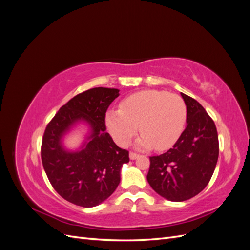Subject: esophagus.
<instances>
[{
	"label": "esophagus",
	"instance_id": "obj_1",
	"mask_svg": "<svg viewBox=\"0 0 250 250\" xmlns=\"http://www.w3.org/2000/svg\"><path fill=\"white\" fill-rule=\"evenodd\" d=\"M129 157H130V160H135V158L139 157V154L135 153V152H130Z\"/></svg>",
	"mask_w": 250,
	"mask_h": 250
}]
</instances>
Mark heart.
<instances>
[{"instance_id": "obj_1", "label": "heart", "mask_w": 250, "mask_h": 250, "mask_svg": "<svg viewBox=\"0 0 250 250\" xmlns=\"http://www.w3.org/2000/svg\"><path fill=\"white\" fill-rule=\"evenodd\" d=\"M187 116V104L180 96L168 90L147 89L127 97L120 109L109 110L106 125L120 145H127L140 125L143 134L139 147L166 150L180 138Z\"/></svg>"}]
</instances>
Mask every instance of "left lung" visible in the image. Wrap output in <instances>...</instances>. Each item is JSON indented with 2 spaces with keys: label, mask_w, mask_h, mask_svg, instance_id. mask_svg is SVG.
Masks as SVG:
<instances>
[{
  "label": "left lung",
  "mask_w": 250,
  "mask_h": 250,
  "mask_svg": "<svg viewBox=\"0 0 250 250\" xmlns=\"http://www.w3.org/2000/svg\"><path fill=\"white\" fill-rule=\"evenodd\" d=\"M187 104V127L167 152L150 156L147 180L171 201L193 198L208 186L219 156L217 128L202 105L181 93Z\"/></svg>",
  "instance_id": "obj_1"
}]
</instances>
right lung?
<instances>
[{"mask_svg": "<svg viewBox=\"0 0 250 250\" xmlns=\"http://www.w3.org/2000/svg\"><path fill=\"white\" fill-rule=\"evenodd\" d=\"M119 96V89L95 87L78 94L59 108L44 130L42 162L54 190L76 206L92 208L116 191L123 164L129 152L118 147L105 126V113ZM84 119L92 134L83 149L70 153L61 145L62 135L76 122Z\"/></svg>", "mask_w": 250, "mask_h": 250, "instance_id": "obj_1", "label": "right lung"}]
</instances>
